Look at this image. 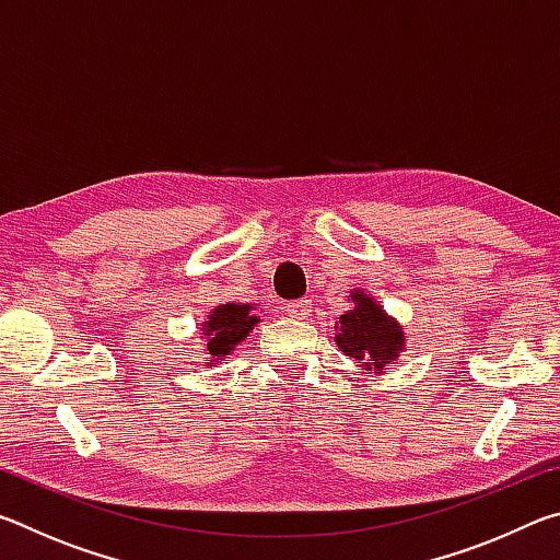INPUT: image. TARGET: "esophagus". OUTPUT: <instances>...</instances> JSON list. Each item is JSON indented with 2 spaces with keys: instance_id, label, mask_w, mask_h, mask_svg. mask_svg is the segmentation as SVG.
<instances>
[{
  "instance_id": "1",
  "label": "esophagus",
  "mask_w": 560,
  "mask_h": 560,
  "mask_svg": "<svg viewBox=\"0 0 560 560\" xmlns=\"http://www.w3.org/2000/svg\"><path fill=\"white\" fill-rule=\"evenodd\" d=\"M283 314H287V316L293 318V320L308 318V314H311V301H306V299L291 301V303H287V306H283Z\"/></svg>"
}]
</instances>
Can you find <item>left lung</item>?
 <instances>
[{
	"label": "left lung",
	"instance_id": "obj_1",
	"mask_svg": "<svg viewBox=\"0 0 560 560\" xmlns=\"http://www.w3.org/2000/svg\"><path fill=\"white\" fill-rule=\"evenodd\" d=\"M348 303L350 311L336 324V346L355 358L363 371L385 373L405 350V328L363 289L350 291Z\"/></svg>",
	"mask_w": 560,
	"mask_h": 560
}]
</instances>
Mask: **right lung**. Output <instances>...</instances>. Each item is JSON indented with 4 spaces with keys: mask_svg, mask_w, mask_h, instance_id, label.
Listing matches in <instances>:
<instances>
[{
    "mask_svg": "<svg viewBox=\"0 0 560 560\" xmlns=\"http://www.w3.org/2000/svg\"><path fill=\"white\" fill-rule=\"evenodd\" d=\"M261 316H257L254 303H222V306H214L207 320H202L200 336L205 338V353L210 355L207 365H217L230 355L252 334Z\"/></svg>",
    "mask_w": 560,
    "mask_h": 560,
    "instance_id": "obj_1",
    "label": "right lung"
}]
</instances>
